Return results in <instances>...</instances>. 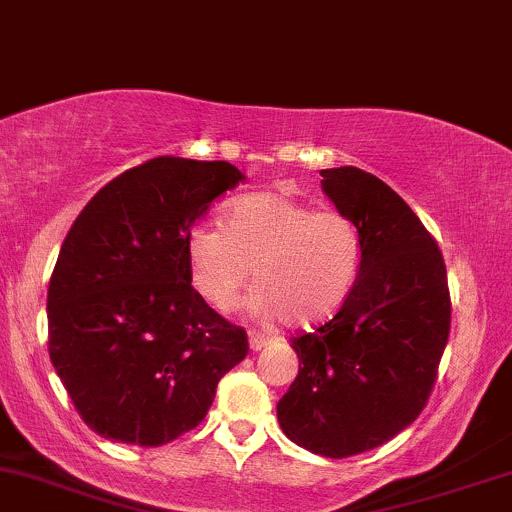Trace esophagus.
<instances>
[{
  "instance_id": "obj_1",
  "label": "esophagus",
  "mask_w": 512,
  "mask_h": 512,
  "mask_svg": "<svg viewBox=\"0 0 512 512\" xmlns=\"http://www.w3.org/2000/svg\"><path fill=\"white\" fill-rule=\"evenodd\" d=\"M248 342H250V349H252V351H262L264 346L272 342V337H269V334H264V332H255V330H252L250 337H248Z\"/></svg>"
}]
</instances>
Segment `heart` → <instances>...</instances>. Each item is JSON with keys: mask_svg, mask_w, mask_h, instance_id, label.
Here are the masks:
<instances>
[{"mask_svg": "<svg viewBox=\"0 0 512 512\" xmlns=\"http://www.w3.org/2000/svg\"><path fill=\"white\" fill-rule=\"evenodd\" d=\"M185 252L192 286L211 308L231 310L252 276V315L313 327L354 291L363 238L344 211H315L281 192H255L228 204L223 226L195 223Z\"/></svg>", "mask_w": 512, "mask_h": 512, "instance_id": "heart-1", "label": "heart"}]
</instances>
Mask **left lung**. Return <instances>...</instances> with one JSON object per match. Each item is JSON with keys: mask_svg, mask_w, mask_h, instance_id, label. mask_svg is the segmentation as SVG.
I'll return each instance as SVG.
<instances>
[{"mask_svg": "<svg viewBox=\"0 0 512 512\" xmlns=\"http://www.w3.org/2000/svg\"><path fill=\"white\" fill-rule=\"evenodd\" d=\"M320 175L361 231L363 264L337 315L291 339L301 366L276 416L293 443L339 460L424 411L448 344L450 291L438 243L390 185L354 166Z\"/></svg>", "mask_w": 512, "mask_h": 512, "instance_id": "8db88e82", "label": "left lung"}]
</instances>
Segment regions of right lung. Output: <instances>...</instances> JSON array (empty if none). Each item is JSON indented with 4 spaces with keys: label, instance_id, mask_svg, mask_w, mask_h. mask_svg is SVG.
I'll use <instances>...</instances> for the list:
<instances>
[{
    "label": "right lung",
    "instance_id": "obj_1",
    "mask_svg": "<svg viewBox=\"0 0 512 512\" xmlns=\"http://www.w3.org/2000/svg\"><path fill=\"white\" fill-rule=\"evenodd\" d=\"M245 175L158 156L110 180L76 216L48 289V351L84 424L158 448L207 416L248 334L195 291L187 233Z\"/></svg>",
    "mask_w": 512,
    "mask_h": 512
}]
</instances>
